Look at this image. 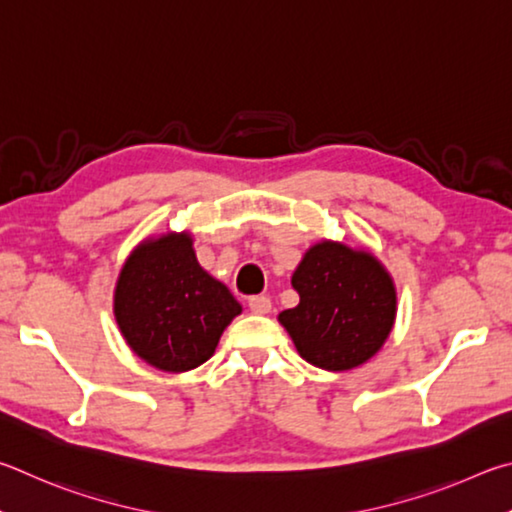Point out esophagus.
<instances>
[{
  "mask_svg": "<svg viewBox=\"0 0 512 512\" xmlns=\"http://www.w3.org/2000/svg\"><path fill=\"white\" fill-rule=\"evenodd\" d=\"M249 310L256 312V315H267L272 310V299L265 297V294H256V297H249Z\"/></svg>",
  "mask_w": 512,
  "mask_h": 512,
  "instance_id": "esophagus-1",
  "label": "esophagus"
}]
</instances>
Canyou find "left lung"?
Masks as SVG:
<instances>
[{
  "label": "left lung",
  "instance_id": "8db88e82",
  "mask_svg": "<svg viewBox=\"0 0 512 512\" xmlns=\"http://www.w3.org/2000/svg\"><path fill=\"white\" fill-rule=\"evenodd\" d=\"M299 306L283 310L299 355L324 371H351L387 342L398 312V292L378 256L342 240H319L292 274Z\"/></svg>",
  "mask_w": 512,
  "mask_h": 512
}]
</instances>
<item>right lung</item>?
Wrapping results in <instances>:
<instances>
[{
	"label": "right lung",
	"instance_id": "right-lung-1",
	"mask_svg": "<svg viewBox=\"0 0 512 512\" xmlns=\"http://www.w3.org/2000/svg\"><path fill=\"white\" fill-rule=\"evenodd\" d=\"M240 303L197 263L193 236L166 231L130 251L114 288V319L125 344L164 373L197 369L215 353Z\"/></svg>",
	"mask_w": 512,
	"mask_h": 512
}]
</instances>
